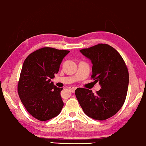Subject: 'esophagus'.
Returning a JSON list of instances; mask_svg holds the SVG:
<instances>
[{
	"mask_svg": "<svg viewBox=\"0 0 146 146\" xmlns=\"http://www.w3.org/2000/svg\"><path fill=\"white\" fill-rule=\"evenodd\" d=\"M76 88H77V87H76V86H70V87H69V89H70L72 92H74V91L76 90Z\"/></svg>",
	"mask_w": 146,
	"mask_h": 146,
	"instance_id": "esophagus-1",
	"label": "esophagus"
}]
</instances>
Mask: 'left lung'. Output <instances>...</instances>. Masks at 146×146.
I'll use <instances>...</instances> for the list:
<instances>
[{
  "mask_svg": "<svg viewBox=\"0 0 146 146\" xmlns=\"http://www.w3.org/2000/svg\"><path fill=\"white\" fill-rule=\"evenodd\" d=\"M92 63V78L101 88L92 91L78 88L75 94L86 115L104 121L113 116L126 100L129 84L127 68L121 54L108 44L99 43L80 50Z\"/></svg>",
  "mask_w": 146,
  "mask_h": 146,
  "instance_id": "8db88e82",
  "label": "left lung"
}]
</instances>
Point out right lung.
<instances>
[{"label": "right lung", "instance_id": "obj_1", "mask_svg": "<svg viewBox=\"0 0 146 146\" xmlns=\"http://www.w3.org/2000/svg\"><path fill=\"white\" fill-rule=\"evenodd\" d=\"M69 52L43 47L30 54L23 64L18 93L27 111L39 121L54 118L63 108L60 95L63 88L56 86L51 80Z\"/></svg>", "mask_w": 146, "mask_h": 146}]
</instances>
